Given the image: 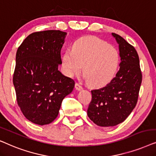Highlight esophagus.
<instances>
[{
	"label": "esophagus",
	"instance_id": "34e87169",
	"mask_svg": "<svg viewBox=\"0 0 156 156\" xmlns=\"http://www.w3.org/2000/svg\"><path fill=\"white\" fill-rule=\"evenodd\" d=\"M75 88H76V90H80L83 89L82 86H80V85L79 83H76V85H75Z\"/></svg>",
	"mask_w": 156,
	"mask_h": 156
}]
</instances>
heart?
<instances>
[{
    "instance_id": "heart-1",
    "label": "heart",
    "mask_w": 156,
    "mask_h": 156,
    "mask_svg": "<svg viewBox=\"0 0 156 156\" xmlns=\"http://www.w3.org/2000/svg\"><path fill=\"white\" fill-rule=\"evenodd\" d=\"M120 55L115 47L95 36L83 37L73 43L63 57L65 73L69 77L83 72L88 83L93 87L104 86L115 77Z\"/></svg>"
}]
</instances>
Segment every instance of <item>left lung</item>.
I'll list each match as a JSON object with an SVG mask.
<instances>
[{
	"instance_id": "8db88e82",
	"label": "left lung",
	"mask_w": 156,
	"mask_h": 156,
	"mask_svg": "<svg viewBox=\"0 0 156 156\" xmlns=\"http://www.w3.org/2000/svg\"><path fill=\"white\" fill-rule=\"evenodd\" d=\"M119 44L120 69L110 83L91 90L92 100L87 113L99 126H115L123 122L136 107L142 73L135 48L119 35L112 33Z\"/></svg>"
}]
</instances>
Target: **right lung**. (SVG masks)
<instances>
[{"mask_svg":"<svg viewBox=\"0 0 156 156\" xmlns=\"http://www.w3.org/2000/svg\"><path fill=\"white\" fill-rule=\"evenodd\" d=\"M66 35L55 30L33 33L17 50L13 78L16 99L25 117L35 124L52 123L74 88V80L58 70Z\"/></svg>","mask_w":156,"mask_h":156,"instance_id":"right-lung-1","label":"right lung"}]
</instances>
